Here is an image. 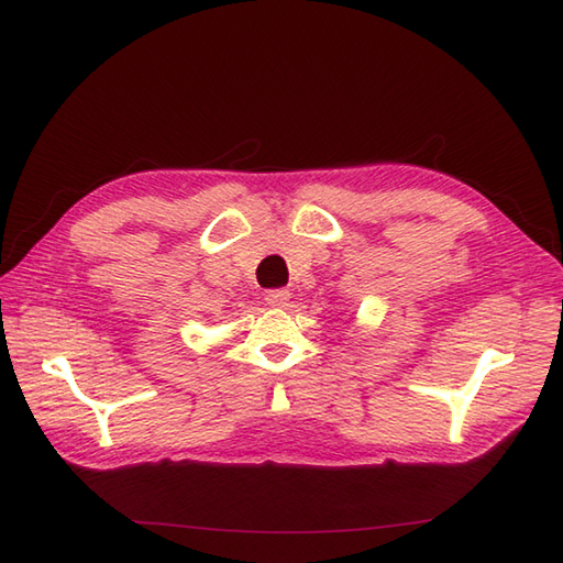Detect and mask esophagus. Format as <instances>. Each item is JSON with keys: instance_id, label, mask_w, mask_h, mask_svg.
Returning <instances> with one entry per match:
<instances>
[{"instance_id": "34e87169", "label": "esophagus", "mask_w": 563, "mask_h": 563, "mask_svg": "<svg viewBox=\"0 0 563 563\" xmlns=\"http://www.w3.org/2000/svg\"><path fill=\"white\" fill-rule=\"evenodd\" d=\"M266 302L271 305V307H285L290 302V290H268L266 292Z\"/></svg>"}]
</instances>
